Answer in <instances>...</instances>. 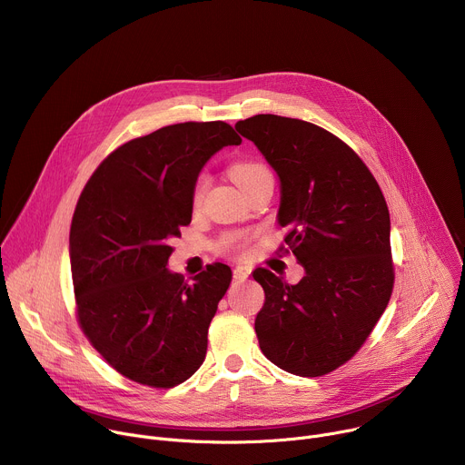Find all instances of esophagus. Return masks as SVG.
Returning <instances> with one entry per match:
<instances>
[{
	"mask_svg": "<svg viewBox=\"0 0 465 465\" xmlns=\"http://www.w3.org/2000/svg\"><path fill=\"white\" fill-rule=\"evenodd\" d=\"M248 276H250V271H248L246 267H235V269H233V278H235L237 282H244Z\"/></svg>",
	"mask_w": 465,
	"mask_h": 465,
	"instance_id": "obj_1",
	"label": "esophagus"
}]
</instances>
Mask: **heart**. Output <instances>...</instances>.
<instances>
[{
	"mask_svg": "<svg viewBox=\"0 0 465 465\" xmlns=\"http://www.w3.org/2000/svg\"><path fill=\"white\" fill-rule=\"evenodd\" d=\"M230 174L232 178L235 180V183L244 191L248 189L250 185H253L255 182H259L261 178L269 176L271 171L264 167L262 163H255V162H241V163H235L232 169H230ZM208 185V178L203 174L198 176L196 183H194V189H193V203L198 204L203 201V194H204V189Z\"/></svg>",
	"mask_w": 465,
	"mask_h": 465,
	"instance_id": "1",
	"label": "heart"
}]
</instances>
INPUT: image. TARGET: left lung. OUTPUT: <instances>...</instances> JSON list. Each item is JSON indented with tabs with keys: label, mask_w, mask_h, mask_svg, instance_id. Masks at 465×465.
I'll return each mask as SVG.
<instances>
[{
	"label": "left lung",
	"mask_w": 465,
	"mask_h": 465,
	"mask_svg": "<svg viewBox=\"0 0 465 465\" xmlns=\"http://www.w3.org/2000/svg\"><path fill=\"white\" fill-rule=\"evenodd\" d=\"M235 128L280 178L278 224L305 271L296 285L253 272L264 291L259 348L289 373H329L364 344L391 294L386 201L362 160L312 123L259 114Z\"/></svg>",
	"instance_id": "obj_1"
}]
</instances>
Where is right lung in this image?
<instances>
[{"label":"right lung","mask_w":465,"mask_h":465,"mask_svg":"<svg viewBox=\"0 0 465 465\" xmlns=\"http://www.w3.org/2000/svg\"><path fill=\"white\" fill-rule=\"evenodd\" d=\"M241 142L224 121L163 126L114 151L79 198L70 230L79 322L132 381L171 388L206 359L208 327L232 271L210 264L185 283L167 262L173 239L191 223L198 174Z\"/></svg>","instance_id":"add662e5"}]
</instances>
